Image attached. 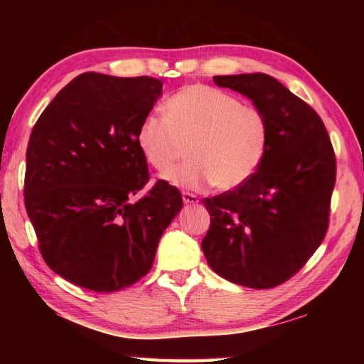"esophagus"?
I'll list each match as a JSON object with an SVG mask.
<instances>
[{
	"mask_svg": "<svg viewBox=\"0 0 364 364\" xmlns=\"http://www.w3.org/2000/svg\"><path fill=\"white\" fill-rule=\"evenodd\" d=\"M183 202L186 205H194L199 202V197H197L196 194H191V193H183Z\"/></svg>",
	"mask_w": 364,
	"mask_h": 364,
	"instance_id": "1",
	"label": "esophagus"
}]
</instances>
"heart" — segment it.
<instances>
[{"label": "heart", "instance_id": "heart-1", "mask_svg": "<svg viewBox=\"0 0 364 364\" xmlns=\"http://www.w3.org/2000/svg\"><path fill=\"white\" fill-rule=\"evenodd\" d=\"M268 143L260 109L205 85L184 86L164 102V117L146 115L136 132L139 152L160 173L171 170L186 146L188 162L164 176L184 189L241 186L262 165Z\"/></svg>", "mask_w": 364, "mask_h": 364}]
</instances>
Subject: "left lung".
<instances>
[{
    "instance_id": "obj_1",
    "label": "left lung",
    "mask_w": 364,
    "mask_h": 364,
    "mask_svg": "<svg viewBox=\"0 0 364 364\" xmlns=\"http://www.w3.org/2000/svg\"><path fill=\"white\" fill-rule=\"evenodd\" d=\"M215 85L249 97L267 115L268 151L232 191L205 199L202 250L221 278L252 289L279 286L323 242L336 184V156L319 115L267 73L217 75Z\"/></svg>"
}]
</instances>
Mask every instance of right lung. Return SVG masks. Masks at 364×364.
Here are the masks:
<instances>
[{"label":"right lung","instance_id":"1","mask_svg":"<svg viewBox=\"0 0 364 364\" xmlns=\"http://www.w3.org/2000/svg\"><path fill=\"white\" fill-rule=\"evenodd\" d=\"M162 95L152 77L86 72L59 91L27 146L26 208L49 268L72 284L115 292L149 273L160 237L183 207L175 186L149 180L136 146Z\"/></svg>","mask_w":364,"mask_h":364}]
</instances>
